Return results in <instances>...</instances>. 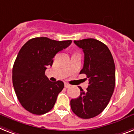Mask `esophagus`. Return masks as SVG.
<instances>
[{
  "label": "esophagus",
  "instance_id": "34e87169",
  "mask_svg": "<svg viewBox=\"0 0 134 134\" xmlns=\"http://www.w3.org/2000/svg\"><path fill=\"white\" fill-rule=\"evenodd\" d=\"M64 86L66 88H70V85L69 84H68V83H65V84H64Z\"/></svg>",
  "mask_w": 134,
  "mask_h": 134
}]
</instances>
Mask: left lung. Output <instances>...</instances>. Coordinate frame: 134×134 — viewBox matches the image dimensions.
<instances>
[{"label": "left lung", "mask_w": 134, "mask_h": 134, "mask_svg": "<svg viewBox=\"0 0 134 134\" xmlns=\"http://www.w3.org/2000/svg\"><path fill=\"white\" fill-rule=\"evenodd\" d=\"M84 53V66L80 74L88 78L84 92L70 100V107L76 115L83 119L96 117L107 107L113 95L115 84V64L109 49L95 38L74 41Z\"/></svg>", "instance_id": "1"}]
</instances>
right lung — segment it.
Returning <instances> with one entry per match:
<instances>
[{"label":"right lung","instance_id":"add662e5","mask_svg":"<svg viewBox=\"0 0 134 134\" xmlns=\"http://www.w3.org/2000/svg\"><path fill=\"white\" fill-rule=\"evenodd\" d=\"M71 40L31 38L21 48L12 69V82L19 102L29 112L42 115L52 109L64 88L62 81L50 82L45 75L55 54L66 48Z\"/></svg>","mask_w":134,"mask_h":134}]
</instances>
